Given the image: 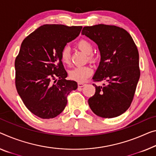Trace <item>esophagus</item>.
Returning a JSON list of instances; mask_svg holds the SVG:
<instances>
[{
	"instance_id": "esophagus-1",
	"label": "esophagus",
	"mask_w": 156,
	"mask_h": 156,
	"mask_svg": "<svg viewBox=\"0 0 156 156\" xmlns=\"http://www.w3.org/2000/svg\"><path fill=\"white\" fill-rule=\"evenodd\" d=\"M86 85V83H81V82H79L78 83V87L81 88V87H83Z\"/></svg>"
}]
</instances>
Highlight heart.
I'll return each mask as SVG.
<instances>
[{
	"label": "heart",
	"mask_w": 156,
	"mask_h": 156,
	"mask_svg": "<svg viewBox=\"0 0 156 156\" xmlns=\"http://www.w3.org/2000/svg\"><path fill=\"white\" fill-rule=\"evenodd\" d=\"M76 47L83 53L88 54V58L89 61L95 62L97 60L96 55L93 54V47L91 42L86 39H81L76 43ZM62 63L65 65H69L70 63V49L69 47L65 46L61 49L60 54ZM93 69L90 66L76 67L69 72V76L71 80L79 82H83L86 79L92 75Z\"/></svg>",
	"instance_id": "1"
}]
</instances>
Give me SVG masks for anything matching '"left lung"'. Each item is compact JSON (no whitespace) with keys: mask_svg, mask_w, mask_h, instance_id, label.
Wrapping results in <instances>:
<instances>
[{"mask_svg":"<svg viewBox=\"0 0 156 156\" xmlns=\"http://www.w3.org/2000/svg\"><path fill=\"white\" fill-rule=\"evenodd\" d=\"M81 33L96 43L101 56L93 81L108 83L103 86L93 83L95 93L88 100L90 108L102 118L119 116L130 107L140 76L135 43L125 29L116 26H85Z\"/></svg>","mask_w":156,"mask_h":156,"instance_id":"1","label":"left lung"}]
</instances>
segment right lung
<instances>
[{
    "instance_id": "add662e5",
    "label": "right lung",
    "mask_w": 156,
    "mask_h": 156,
    "mask_svg": "<svg viewBox=\"0 0 156 156\" xmlns=\"http://www.w3.org/2000/svg\"><path fill=\"white\" fill-rule=\"evenodd\" d=\"M82 26L45 24L23 40L16 57L15 86L29 111L43 119L61 113L68 95L77 88L68 76L60 54L67 43L80 35ZM58 78V80H56Z\"/></svg>"
}]
</instances>
